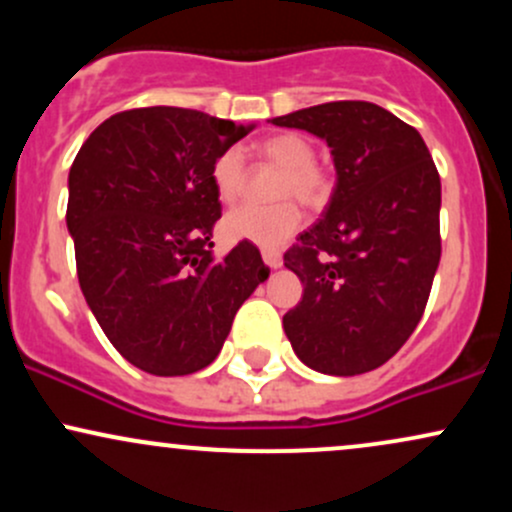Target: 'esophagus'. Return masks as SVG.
<instances>
[{"instance_id":"obj_1","label":"esophagus","mask_w":512,"mask_h":512,"mask_svg":"<svg viewBox=\"0 0 512 512\" xmlns=\"http://www.w3.org/2000/svg\"><path fill=\"white\" fill-rule=\"evenodd\" d=\"M262 260L269 269H279L281 267V252L279 250H262Z\"/></svg>"}]
</instances>
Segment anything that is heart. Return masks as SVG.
Instances as JSON below:
<instances>
[{"label":"heart","instance_id":"heart-1","mask_svg":"<svg viewBox=\"0 0 512 512\" xmlns=\"http://www.w3.org/2000/svg\"><path fill=\"white\" fill-rule=\"evenodd\" d=\"M262 156L274 166L284 168L276 182V197H296L308 207H320L330 197V180L325 170L315 166V146L303 134L284 132L264 139ZM211 180L221 202L231 204L245 190V161L238 149H226L214 161ZM303 226V211L293 199L274 204H243L228 211L223 233L233 240H248L262 248H276L296 236Z\"/></svg>","mask_w":512,"mask_h":512}]
</instances>
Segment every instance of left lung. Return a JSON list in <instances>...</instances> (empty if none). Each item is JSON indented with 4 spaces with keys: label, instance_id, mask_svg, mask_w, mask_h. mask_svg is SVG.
<instances>
[{
    "label": "left lung",
    "instance_id": "obj_1",
    "mask_svg": "<svg viewBox=\"0 0 512 512\" xmlns=\"http://www.w3.org/2000/svg\"><path fill=\"white\" fill-rule=\"evenodd\" d=\"M325 139L337 185L284 264L303 298L284 332L308 368L361 375L402 349L440 262V178L424 139L390 110L334 101L274 117Z\"/></svg>",
    "mask_w": 512,
    "mask_h": 512
}]
</instances>
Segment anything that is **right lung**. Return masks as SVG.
Masks as SVG:
<instances>
[{"label":"right lung","instance_id":"add662e5","mask_svg":"<svg viewBox=\"0 0 512 512\" xmlns=\"http://www.w3.org/2000/svg\"><path fill=\"white\" fill-rule=\"evenodd\" d=\"M252 127L170 105L125 110L93 129L69 168L81 293L110 344L146 373L207 368L267 281L248 240L223 260L211 252L221 219L211 168Z\"/></svg>","mask_w":512,"mask_h":512}]
</instances>
